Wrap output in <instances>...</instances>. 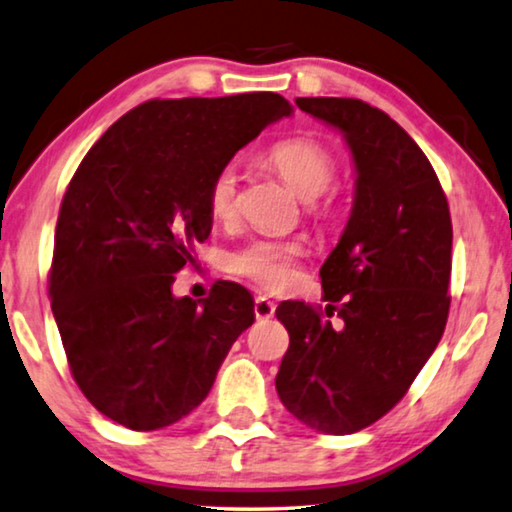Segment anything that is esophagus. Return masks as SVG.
Instances as JSON below:
<instances>
[{
	"label": "esophagus",
	"mask_w": 512,
	"mask_h": 512,
	"mask_svg": "<svg viewBox=\"0 0 512 512\" xmlns=\"http://www.w3.org/2000/svg\"><path fill=\"white\" fill-rule=\"evenodd\" d=\"M276 315V303L271 299H266V296H257L255 299V317L259 322H266V319H271Z\"/></svg>",
	"instance_id": "obj_1"
}]
</instances>
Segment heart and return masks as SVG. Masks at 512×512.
<instances>
[{"instance_id":"1","label":"heart","mask_w":512,"mask_h":512,"mask_svg":"<svg viewBox=\"0 0 512 512\" xmlns=\"http://www.w3.org/2000/svg\"><path fill=\"white\" fill-rule=\"evenodd\" d=\"M266 163L301 200L324 195L335 179L338 165L322 142L310 137H289L266 151ZM211 216L218 223H230L239 204V170L227 163L213 174L207 193ZM331 202H312V209L326 213ZM303 255V243L278 239H253L230 255V271L257 282L264 289H282L296 276V262Z\"/></svg>"}]
</instances>
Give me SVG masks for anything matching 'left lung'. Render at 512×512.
Wrapping results in <instances>:
<instances>
[{
  "instance_id": "8db88e82",
  "label": "left lung",
  "mask_w": 512,
  "mask_h": 512,
  "mask_svg": "<svg viewBox=\"0 0 512 512\" xmlns=\"http://www.w3.org/2000/svg\"><path fill=\"white\" fill-rule=\"evenodd\" d=\"M345 133L356 197L319 278L322 308L285 301L289 333L276 391L289 414L326 434H352L398 404L446 329L453 225L430 160L386 112L358 98H296Z\"/></svg>"
}]
</instances>
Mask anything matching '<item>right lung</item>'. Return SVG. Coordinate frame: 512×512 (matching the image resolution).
<instances>
[{
    "label": "right lung",
    "mask_w": 512,
    "mask_h": 512,
    "mask_svg": "<svg viewBox=\"0 0 512 512\" xmlns=\"http://www.w3.org/2000/svg\"><path fill=\"white\" fill-rule=\"evenodd\" d=\"M280 94L154 98L101 135L61 200L52 315L85 398L128 430H160L207 398L253 296L220 280L202 303L172 294L211 234V177L287 114Z\"/></svg>",
    "instance_id": "1"
}]
</instances>
